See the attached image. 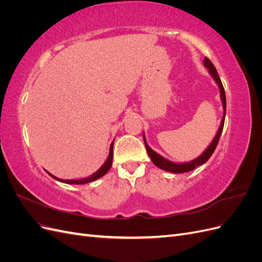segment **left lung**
<instances>
[{"label": "left lung", "instance_id": "8db88e82", "mask_svg": "<svg viewBox=\"0 0 262 262\" xmlns=\"http://www.w3.org/2000/svg\"><path fill=\"white\" fill-rule=\"evenodd\" d=\"M204 66L207 67L209 69V72L210 74L213 76L214 80H215V82L217 83L219 87H220V91H221V99H222V102H223V109H224V116L223 118H222V122H221V125H220V129L216 133L215 138H214V140L212 141V143L209 145V147L204 150V153L199 156L198 158H195V160L191 161V162H188V163H182V164H177V163H172L168 160H166V158H164L163 156H161L160 154H157L156 152H154V150L150 148L146 141H145V138L143 137V140H144V144H145V147H146V152L148 154V156L150 157V160H152V162L157 166V167H160L161 169H164V170H167V171H170V172H176V173H180V172H187V171H190V170H193L195 167H198V166H201L203 165L205 162H207L209 158L212 156L213 152L215 150L216 146H217V143L220 141V138H221V134H222V131H223V126H224V121H225V114H226V97H225V91H224V87H223V84H222L221 82V78L217 74V71L215 69V67L213 66V63L208 59L205 58L204 59Z\"/></svg>", "mask_w": 262, "mask_h": 262}]
</instances>
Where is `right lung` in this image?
<instances>
[{"label":"right lung","instance_id":"1","mask_svg":"<svg viewBox=\"0 0 262 262\" xmlns=\"http://www.w3.org/2000/svg\"><path fill=\"white\" fill-rule=\"evenodd\" d=\"M113 147H114V142L112 143V145H110V150H109V156H108V158H107V161L105 162V164L101 166V167L96 171V172H94L92 176H90V177H87V178H82V179H78V180H63V179H59V178H57V177H54V176H52L50 172H48L49 175L51 176V177H53L54 179H57V180H59V181H62V182H66V184H75V185H83V184H87V182H92V181H94V180H97L98 178H100V177H102L105 175V173L110 169V167H112V165H113V158H114V152H113Z\"/></svg>","mask_w":262,"mask_h":262}]
</instances>
